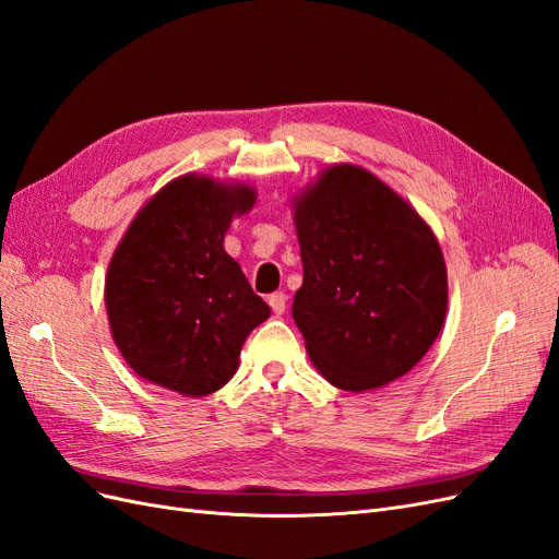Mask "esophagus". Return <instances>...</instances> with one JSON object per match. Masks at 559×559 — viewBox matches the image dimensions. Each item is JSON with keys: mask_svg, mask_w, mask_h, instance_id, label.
Returning <instances> with one entry per match:
<instances>
[{"mask_svg": "<svg viewBox=\"0 0 559 559\" xmlns=\"http://www.w3.org/2000/svg\"><path fill=\"white\" fill-rule=\"evenodd\" d=\"M267 306L273 308V312H275L277 317L284 314V310H286V294H282V292L270 294V296H267Z\"/></svg>", "mask_w": 559, "mask_h": 559, "instance_id": "34e87169", "label": "esophagus"}]
</instances>
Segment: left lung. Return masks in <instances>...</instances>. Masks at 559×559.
Returning a JSON list of instances; mask_svg holds the SVG:
<instances>
[{
    "mask_svg": "<svg viewBox=\"0 0 559 559\" xmlns=\"http://www.w3.org/2000/svg\"><path fill=\"white\" fill-rule=\"evenodd\" d=\"M302 286L294 321L333 386L366 392L425 357L448 310L441 245L408 202L357 165L294 198Z\"/></svg>",
    "mask_w": 559,
    "mask_h": 559,
    "instance_id": "left-lung-1",
    "label": "left lung"
}]
</instances>
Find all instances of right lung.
<instances>
[{"label": "right lung", "instance_id": "right-lung-1", "mask_svg": "<svg viewBox=\"0 0 559 559\" xmlns=\"http://www.w3.org/2000/svg\"><path fill=\"white\" fill-rule=\"evenodd\" d=\"M257 191L183 175L132 218L105 282L116 347L140 378L207 396L238 370L247 335L270 317L224 238Z\"/></svg>", "mask_w": 559, "mask_h": 559}]
</instances>
